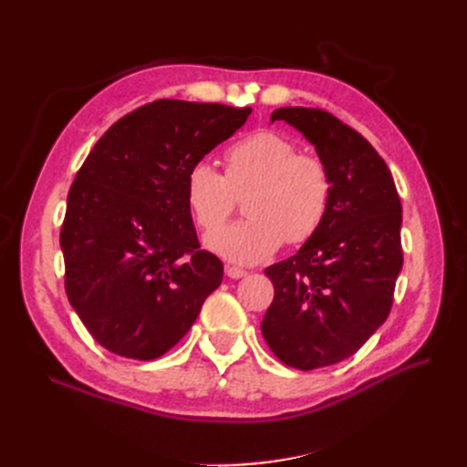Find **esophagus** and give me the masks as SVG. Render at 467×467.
Instances as JSON below:
<instances>
[{
    "mask_svg": "<svg viewBox=\"0 0 467 467\" xmlns=\"http://www.w3.org/2000/svg\"><path fill=\"white\" fill-rule=\"evenodd\" d=\"M246 275H249V273L241 269V266L226 265V276H231V279H243V276H246Z\"/></svg>",
    "mask_w": 467,
    "mask_h": 467,
    "instance_id": "34e87169",
    "label": "esophagus"
}]
</instances>
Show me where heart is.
Instances as JSON below:
<instances>
[{
  "label": "heart",
  "mask_w": 467,
  "mask_h": 467,
  "mask_svg": "<svg viewBox=\"0 0 467 467\" xmlns=\"http://www.w3.org/2000/svg\"><path fill=\"white\" fill-rule=\"evenodd\" d=\"M224 174L196 162L184 182L186 204L204 233H214L246 196L249 218L213 234L208 246L228 261L253 265L269 259L286 241L303 244L321 231L329 214L333 181L319 156L279 132L259 130L224 152Z\"/></svg>",
  "instance_id": "1"
}]
</instances>
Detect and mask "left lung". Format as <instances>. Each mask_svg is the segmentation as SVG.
<instances>
[{
    "label": "left lung",
    "mask_w": 467,
    "mask_h": 467,
    "mask_svg": "<svg viewBox=\"0 0 467 467\" xmlns=\"http://www.w3.org/2000/svg\"><path fill=\"white\" fill-rule=\"evenodd\" d=\"M315 144L333 181L325 224L299 253L265 275L275 299L261 331L281 363L301 371L351 357L389 317L403 266L401 201L383 158L321 108H279Z\"/></svg>",
    "instance_id": "obj_1"
}]
</instances>
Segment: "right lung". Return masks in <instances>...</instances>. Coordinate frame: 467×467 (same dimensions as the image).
Returning <instances> with one entry per match:
<instances>
[{"instance_id":"right-lung-1","label":"right lung","mask_w":467,"mask_h":467,"mask_svg":"<svg viewBox=\"0 0 467 467\" xmlns=\"http://www.w3.org/2000/svg\"><path fill=\"white\" fill-rule=\"evenodd\" d=\"M249 114L164 98L122 116L88 154L67 192L59 244L67 301L104 349L156 359L218 289L223 263L201 249L184 182Z\"/></svg>"}]
</instances>
